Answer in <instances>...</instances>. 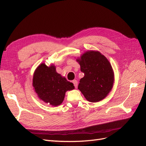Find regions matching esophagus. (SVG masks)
<instances>
[{
	"label": "esophagus",
	"mask_w": 146,
	"mask_h": 146,
	"mask_svg": "<svg viewBox=\"0 0 146 146\" xmlns=\"http://www.w3.org/2000/svg\"><path fill=\"white\" fill-rule=\"evenodd\" d=\"M72 83H74V86L76 87V88H77V85H78V82H77L76 80H74L72 81Z\"/></svg>",
	"instance_id": "1"
}]
</instances>
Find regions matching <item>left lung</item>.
<instances>
[{
  "label": "left lung",
  "mask_w": 146,
  "mask_h": 146,
  "mask_svg": "<svg viewBox=\"0 0 146 146\" xmlns=\"http://www.w3.org/2000/svg\"><path fill=\"white\" fill-rule=\"evenodd\" d=\"M76 61L85 74L78 89L90 102L105 99L111 91L114 81L113 69L108 59L99 51L88 50Z\"/></svg>",
  "instance_id": "left-lung-1"
}]
</instances>
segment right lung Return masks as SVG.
Wrapping results in <instances>:
<instances>
[{"instance_id":"obj_1","label":"right lung","mask_w":146,"mask_h":146,"mask_svg":"<svg viewBox=\"0 0 146 146\" xmlns=\"http://www.w3.org/2000/svg\"><path fill=\"white\" fill-rule=\"evenodd\" d=\"M32 85L39 99L54 107L63 102L66 91L75 88L72 83L56 72L54 64L47 66L44 63L35 69Z\"/></svg>"}]
</instances>
